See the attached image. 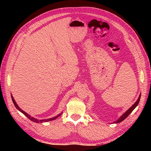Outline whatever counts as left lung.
<instances>
[{
    "mask_svg": "<svg viewBox=\"0 0 151 151\" xmlns=\"http://www.w3.org/2000/svg\"><path fill=\"white\" fill-rule=\"evenodd\" d=\"M140 98H141V94L139 95V96L137 101L135 103H134V104L124 114H123L119 118L118 120H117L116 121H114L113 123L117 124V123H119V122H121L122 121H123L125 119V118L129 116V115L133 111V109L135 108L137 106V105H138L139 102V100H140Z\"/></svg>",
    "mask_w": 151,
    "mask_h": 151,
    "instance_id": "8db88e82",
    "label": "left lung"
}]
</instances>
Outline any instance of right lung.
<instances>
[{
    "mask_svg": "<svg viewBox=\"0 0 151 151\" xmlns=\"http://www.w3.org/2000/svg\"><path fill=\"white\" fill-rule=\"evenodd\" d=\"M12 100H13V104H14V106H15V107L17 108V109L18 110H19L20 112H21L22 114H24L26 117H27L30 120V121H33V122H36V123H39V122H40V123H42V122H48V121H53V120H55V119L56 118H58L59 116H60L61 114H62V113H60L59 114H58V116H55V117H52V118H50V119H42V120H38V119H36V118H34V117H31L30 115H29L27 113H26L25 111H24L23 110H22L18 106V105L17 104V103H16V101H15V100H14V99H13V96H12Z\"/></svg>",
    "mask_w": 151,
    "mask_h": 151,
    "instance_id": "add662e5",
    "label": "right lung"
}]
</instances>
